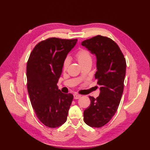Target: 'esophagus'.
<instances>
[{
    "label": "esophagus",
    "mask_w": 150,
    "mask_h": 150,
    "mask_svg": "<svg viewBox=\"0 0 150 150\" xmlns=\"http://www.w3.org/2000/svg\"><path fill=\"white\" fill-rule=\"evenodd\" d=\"M81 95H79V94H74L73 95V97H74L75 99H79V98H81Z\"/></svg>",
    "instance_id": "34e87169"
}]
</instances>
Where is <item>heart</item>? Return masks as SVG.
<instances>
[{
    "mask_svg": "<svg viewBox=\"0 0 150 150\" xmlns=\"http://www.w3.org/2000/svg\"><path fill=\"white\" fill-rule=\"evenodd\" d=\"M76 58H77L79 62L81 64V65H83L84 64L91 62L92 58L90 52H88V50L85 49H81L79 50L75 55ZM69 64V59L68 58H66L63 61L62 64V68L63 69L66 70Z\"/></svg>",
    "mask_w": 150,
    "mask_h": 150,
    "instance_id": "1",
    "label": "heart"
}]
</instances>
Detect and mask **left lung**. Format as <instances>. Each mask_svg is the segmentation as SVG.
<instances>
[{
    "label": "left lung",
    "instance_id": "left-lung-1",
    "mask_svg": "<svg viewBox=\"0 0 150 150\" xmlns=\"http://www.w3.org/2000/svg\"><path fill=\"white\" fill-rule=\"evenodd\" d=\"M81 44L97 57L95 77L100 86L99 96H90L91 104L84 111V121L88 126L100 128L111 119L119 106L124 90L126 62L116 42L97 35Z\"/></svg>",
    "mask_w": 150,
    "mask_h": 150
}]
</instances>
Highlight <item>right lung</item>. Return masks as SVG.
I'll use <instances>...</instances> for the list:
<instances>
[{
    "mask_svg": "<svg viewBox=\"0 0 150 150\" xmlns=\"http://www.w3.org/2000/svg\"><path fill=\"white\" fill-rule=\"evenodd\" d=\"M77 39L52 37L38 43L27 62V88L38 119L49 128H57L67 120L73 95L63 93L57 82L62 64Z\"/></svg>",
    "mask_w": 150,
    "mask_h": 150,
    "instance_id": "add662e5",
    "label": "right lung"
}]
</instances>
